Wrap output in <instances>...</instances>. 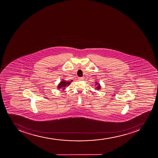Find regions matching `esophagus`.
<instances>
[{
    "mask_svg": "<svg viewBox=\"0 0 158 158\" xmlns=\"http://www.w3.org/2000/svg\"><path fill=\"white\" fill-rule=\"evenodd\" d=\"M78 80H83V77H79Z\"/></svg>",
    "mask_w": 158,
    "mask_h": 158,
    "instance_id": "obj_1",
    "label": "esophagus"
}]
</instances>
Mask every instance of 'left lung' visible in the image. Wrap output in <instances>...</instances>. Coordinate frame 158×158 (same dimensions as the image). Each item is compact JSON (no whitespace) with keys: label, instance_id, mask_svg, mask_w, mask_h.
Masks as SVG:
<instances>
[{"label":"left lung","instance_id":"left-lung-1","mask_svg":"<svg viewBox=\"0 0 158 158\" xmlns=\"http://www.w3.org/2000/svg\"><path fill=\"white\" fill-rule=\"evenodd\" d=\"M95 83H96V84H97V83H98L95 82ZM100 88H101V86H100V85H99H99H98V86H97V87H96V88H95V89H97V90H99V89H100Z\"/></svg>","mask_w":158,"mask_h":158}]
</instances>
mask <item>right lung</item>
Instances as JSON below:
<instances>
[{"instance_id":"1","label":"right lung","mask_w":158,"mask_h":158,"mask_svg":"<svg viewBox=\"0 0 158 158\" xmlns=\"http://www.w3.org/2000/svg\"><path fill=\"white\" fill-rule=\"evenodd\" d=\"M72 80H71V82H72ZM71 82H67L65 80H63V81H61L60 83L59 84L57 88H58V89H62L63 90L64 89L65 87L67 86H69V85H70Z\"/></svg>"}]
</instances>
